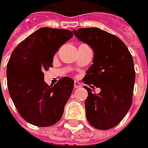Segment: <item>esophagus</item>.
<instances>
[{"label":"esophagus","instance_id":"obj_1","mask_svg":"<svg viewBox=\"0 0 148 148\" xmlns=\"http://www.w3.org/2000/svg\"><path fill=\"white\" fill-rule=\"evenodd\" d=\"M82 86V85H81V83L78 82H74V87H75V89L77 88H79V87H81Z\"/></svg>","mask_w":148,"mask_h":148}]
</instances>
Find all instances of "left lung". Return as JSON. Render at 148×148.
Here are the masks:
<instances>
[{"instance_id": "obj_1", "label": "left lung", "mask_w": 148, "mask_h": 148, "mask_svg": "<svg viewBox=\"0 0 148 148\" xmlns=\"http://www.w3.org/2000/svg\"><path fill=\"white\" fill-rule=\"evenodd\" d=\"M73 34L93 49V64L83 78L100 89L95 94L87 86L86 114L94 128L106 130L122 121L129 110L135 82L134 60L119 38L99 28H81Z\"/></svg>"}]
</instances>
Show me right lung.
Masks as SVG:
<instances>
[{
  "instance_id": "obj_1",
  "label": "right lung",
  "mask_w": 148,
  "mask_h": 148,
  "mask_svg": "<svg viewBox=\"0 0 148 148\" xmlns=\"http://www.w3.org/2000/svg\"><path fill=\"white\" fill-rule=\"evenodd\" d=\"M72 36L67 29L43 27L19 43L11 53L6 70L9 94L20 116L33 125L52 126L63 114L74 81L65 77L49 86L43 71L53 66L54 54Z\"/></svg>"
}]
</instances>
